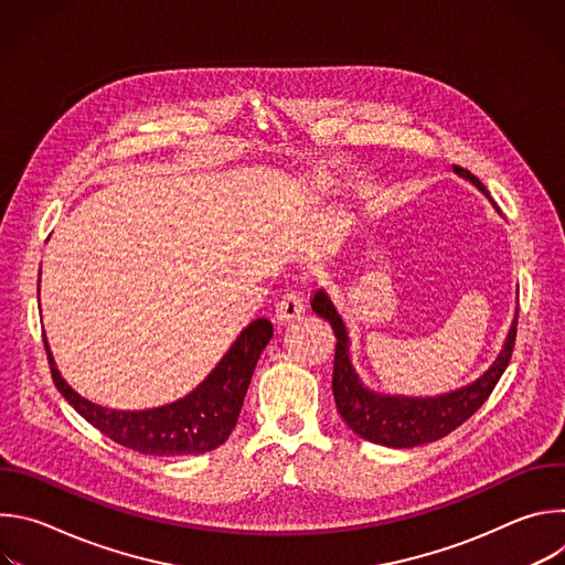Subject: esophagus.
I'll return each instance as SVG.
<instances>
[{"mask_svg":"<svg viewBox=\"0 0 565 565\" xmlns=\"http://www.w3.org/2000/svg\"><path fill=\"white\" fill-rule=\"evenodd\" d=\"M306 310V303H303V297L299 295V292H295V290H288L279 301H277V306H275V317H277V321H290V319H295V317H299L301 312Z\"/></svg>","mask_w":565,"mask_h":565,"instance_id":"34e87169","label":"esophagus"}]
</instances>
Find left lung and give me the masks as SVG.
<instances>
[{
    "label": "left lung",
    "instance_id": "obj_1",
    "mask_svg": "<svg viewBox=\"0 0 565 565\" xmlns=\"http://www.w3.org/2000/svg\"><path fill=\"white\" fill-rule=\"evenodd\" d=\"M454 172L469 179L478 190L488 194L486 185H482L469 170L454 166ZM310 303L319 317H324L329 321L338 338L333 362V395L340 416L360 438L397 449L440 440L454 429H458L482 407V402L490 397V393L494 391L497 382L501 380L503 371L512 360L519 327L516 308V317L512 321L505 349L501 351L492 369L473 384L438 397H395L371 393L360 384L349 360V335L344 329V321L338 315L331 299L327 297V292L317 290Z\"/></svg>",
    "mask_w": 565,
    "mask_h": 565
}]
</instances>
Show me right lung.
<instances>
[{"mask_svg":"<svg viewBox=\"0 0 565 565\" xmlns=\"http://www.w3.org/2000/svg\"><path fill=\"white\" fill-rule=\"evenodd\" d=\"M273 338V324L266 317L236 338L216 369L190 395L168 407L149 412H116L79 397L57 373L46 340L51 377L68 405L114 443L145 456H194L210 451L232 434L241 405H244L257 360Z\"/></svg>","mask_w":565,"mask_h":565,"instance_id":"add662e5","label":"right lung"}]
</instances>
